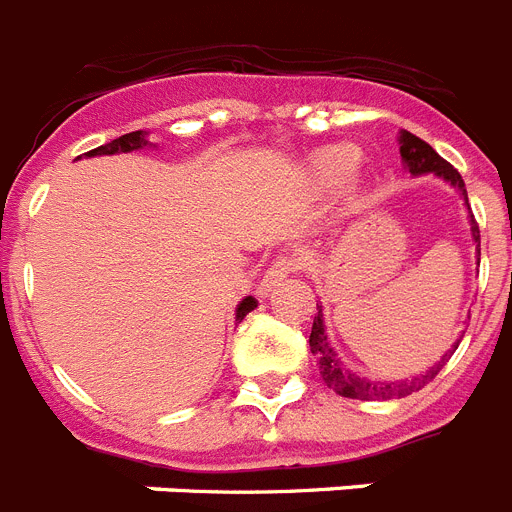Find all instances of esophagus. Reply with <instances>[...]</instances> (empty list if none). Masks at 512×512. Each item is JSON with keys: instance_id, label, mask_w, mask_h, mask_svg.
<instances>
[{"instance_id": "obj_1", "label": "esophagus", "mask_w": 512, "mask_h": 512, "mask_svg": "<svg viewBox=\"0 0 512 512\" xmlns=\"http://www.w3.org/2000/svg\"><path fill=\"white\" fill-rule=\"evenodd\" d=\"M300 266H302V259L300 256H295V253H289V256H279V259L271 264V269H266L264 279H261V284H259L261 295H269L271 289L277 287L284 277L295 274Z\"/></svg>"}]
</instances>
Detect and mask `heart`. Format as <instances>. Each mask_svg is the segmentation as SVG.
Masks as SVG:
<instances>
[{
	"label": "heart",
	"instance_id": "heart-1",
	"mask_svg": "<svg viewBox=\"0 0 512 512\" xmlns=\"http://www.w3.org/2000/svg\"><path fill=\"white\" fill-rule=\"evenodd\" d=\"M356 166V151L351 146L323 148L312 158V174L325 187H338Z\"/></svg>",
	"mask_w": 512,
	"mask_h": 512
}]
</instances>
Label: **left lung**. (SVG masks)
Returning <instances> with one entry per match:
<instances>
[{
    "label": "left lung",
    "instance_id": "left-lung-1",
    "mask_svg": "<svg viewBox=\"0 0 512 512\" xmlns=\"http://www.w3.org/2000/svg\"><path fill=\"white\" fill-rule=\"evenodd\" d=\"M400 156H402V161H405V166H408L410 174L413 176H420V174L441 176V179H446L451 187L459 189L461 197H464V202H469L467 187H464V179H461L459 171H456L449 161H443V158L438 156V153L433 151L428 143H425V140H420L418 135L408 133V130H402L400 133ZM469 223H472V238H474V243H477V251H479V225L474 223V215ZM456 346H459V341H456ZM456 346L451 348L449 354H443L441 361H438V364H433L431 369H428L425 374H420V377L400 379V382H372V379H364V377H359V374L348 372L346 366L338 361V354L333 351V346H330L328 336H325L323 310H320V307H318V315H315V320H312V330H310V351H312V356L318 359L320 374H323L325 384H328L330 390L336 392V395L351 397V400H392V397L413 395V392H418L420 387H425V384L431 382V379L441 372L443 364H446V361L451 359V354L456 351Z\"/></svg>",
    "mask_w": 512,
    "mask_h": 512
}]
</instances>
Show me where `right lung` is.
Wrapping results in <instances>:
<instances>
[{
  "mask_svg": "<svg viewBox=\"0 0 512 512\" xmlns=\"http://www.w3.org/2000/svg\"><path fill=\"white\" fill-rule=\"evenodd\" d=\"M143 146H148L146 133H143V130H135V133L120 135V138L110 140V143H104V146L94 148V151H87L84 156H112V153H130V151H138V148H143ZM256 305H259V302L253 300V297H246L241 305L235 307V320L241 323V320L246 318L248 312H251Z\"/></svg>",
  "mask_w": 512,
  "mask_h": 512,
  "instance_id": "add662e5",
  "label": "right lung"
}]
</instances>
